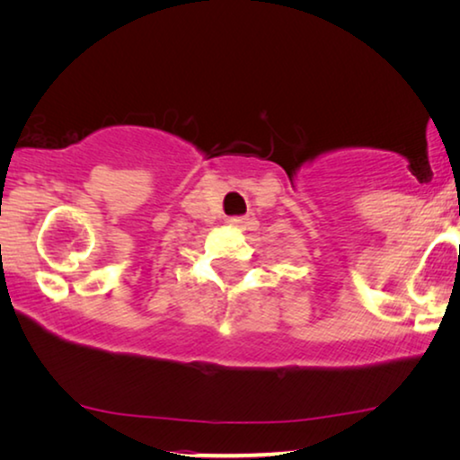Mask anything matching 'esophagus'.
<instances>
[{
	"label": "esophagus",
	"instance_id": "34e87169",
	"mask_svg": "<svg viewBox=\"0 0 460 460\" xmlns=\"http://www.w3.org/2000/svg\"><path fill=\"white\" fill-rule=\"evenodd\" d=\"M228 224L232 226V228H241V230H244V228H247V226L251 224V219H249V217H230Z\"/></svg>",
	"mask_w": 460,
	"mask_h": 460
}]
</instances>
